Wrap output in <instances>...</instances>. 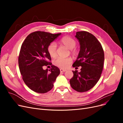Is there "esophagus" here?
<instances>
[{"label":"esophagus","instance_id":"obj_1","mask_svg":"<svg viewBox=\"0 0 123 123\" xmlns=\"http://www.w3.org/2000/svg\"><path fill=\"white\" fill-rule=\"evenodd\" d=\"M60 71L61 72H65V71H66V70H65V69H60Z\"/></svg>","mask_w":123,"mask_h":123}]
</instances>
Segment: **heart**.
<instances>
[{"instance_id": "heart-1", "label": "heart", "mask_w": 123, "mask_h": 123, "mask_svg": "<svg viewBox=\"0 0 123 123\" xmlns=\"http://www.w3.org/2000/svg\"><path fill=\"white\" fill-rule=\"evenodd\" d=\"M60 43L70 49L71 53L73 56H76L78 54V51L76 49H74L76 44V41L69 36H66L60 40ZM48 52L51 57H55L57 55V46L55 43H50L47 48ZM72 59L71 57H58L53 61V64L58 67L66 69L68 68L69 66L71 64Z\"/></svg>"}]
</instances>
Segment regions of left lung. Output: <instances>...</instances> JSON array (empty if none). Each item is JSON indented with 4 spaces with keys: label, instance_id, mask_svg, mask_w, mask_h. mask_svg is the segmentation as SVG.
Returning a JSON list of instances; mask_svg holds the SVG:
<instances>
[{
    "label": "left lung",
    "instance_id": "1",
    "mask_svg": "<svg viewBox=\"0 0 123 123\" xmlns=\"http://www.w3.org/2000/svg\"><path fill=\"white\" fill-rule=\"evenodd\" d=\"M80 43V51L73 67L81 66L80 72L72 71L70 80L71 87L79 92H86L93 87L99 80L103 69L104 52L101 43L91 33L77 32L75 36Z\"/></svg>",
    "mask_w": 123,
    "mask_h": 123
}]
</instances>
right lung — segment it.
Returning <instances> with one entry per match:
<instances>
[{
    "label": "right lung",
    "mask_w": 123,
    "mask_h": 123,
    "mask_svg": "<svg viewBox=\"0 0 123 123\" xmlns=\"http://www.w3.org/2000/svg\"><path fill=\"white\" fill-rule=\"evenodd\" d=\"M61 34L36 31L28 35L22 43L18 57L19 70L25 83L33 91L44 93L51 90L60 73L58 67L52 65L47 48ZM48 65L51 69L43 70V66Z\"/></svg>",
    "instance_id": "obj_1"
}]
</instances>
